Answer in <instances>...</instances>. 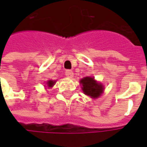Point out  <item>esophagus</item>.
Here are the masks:
<instances>
[{"instance_id":"esophagus-1","label":"esophagus","mask_w":147,"mask_h":147,"mask_svg":"<svg viewBox=\"0 0 147 147\" xmlns=\"http://www.w3.org/2000/svg\"><path fill=\"white\" fill-rule=\"evenodd\" d=\"M65 75L68 77V78H72V77L74 76V72L72 70L68 69V70L65 71Z\"/></svg>"}]
</instances>
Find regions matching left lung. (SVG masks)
I'll use <instances>...</instances> for the list:
<instances>
[{
  "instance_id": "left-lung-1",
  "label": "left lung",
  "mask_w": 147,
  "mask_h": 147,
  "mask_svg": "<svg viewBox=\"0 0 147 147\" xmlns=\"http://www.w3.org/2000/svg\"><path fill=\"white\" fill-rule=\"evenodd\" d=\"M81 84L82 85V91L84 94L90 96L93 98H97L103 92V86L95 81L94 78L86 77L81 79Z\"/></svg>"
}]
</instances>
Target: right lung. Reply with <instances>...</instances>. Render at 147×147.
I'll return each instance as SVG.
<instances>
[{
    "instance_id": "1",
    "label": "right lung",
    "mask_w": 147,
    "mask_h": 147,
    "mask_svg": "<svg viewBox=\"0 0 147 147\" xmlns=\"http://www.w3.org/2000/svg\"><path fill=\"white\" fill-rule=\"evenodd\" d=\"M54 83H55V81H52V80H50L47 82V86L48 87H52L54 85Z\"/></svg>"
}]
</instances>
